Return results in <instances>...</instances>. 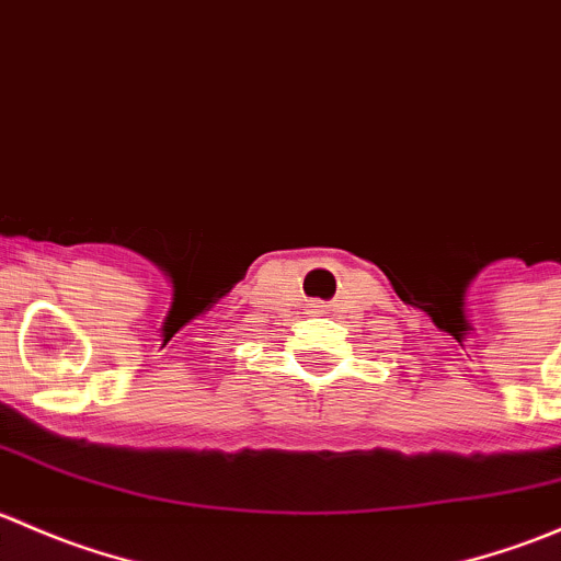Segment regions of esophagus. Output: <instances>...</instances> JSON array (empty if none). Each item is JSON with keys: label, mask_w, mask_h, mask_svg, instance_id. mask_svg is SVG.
Returning a JSON list of instances; mask_svg holds the SVG:
<instances>
[{"label": "esophagus", "mask_w": 561, "mask_h": 561, "mask_svg": "<svg viewBox=\"0 0 561 561\" xmlns=\"http://www.w3.org/2000/svg\"><path fill=\"white\" fill-rule=\"evenodd\" d=\"M312 309H314V312H320V304H312Z\"/></svg>", "instance_id": "obj_1"}]
</instances>
